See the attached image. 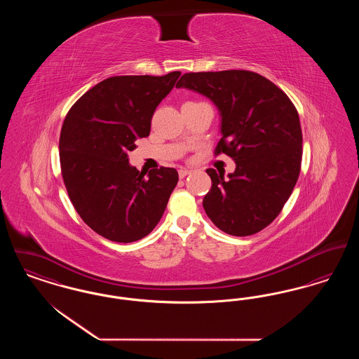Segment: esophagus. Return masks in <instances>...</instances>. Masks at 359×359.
I'll list each match as a JSON object with an SVG mask.
<instances>
[{"mask_svg": "<svg viewBox=\"0 0 359 359\" xmlns=\"http://www.w3.org/2000/svg\"><path fill=\"white\" fill-rule=\"evenodd\" d=\"M189 173H191V171L187 170V168H182V170H179V177H180V179H184Z\"/></svg>", "mask_w": 359, "mask_h": 359, "instance_id": "34e87169", "label": "esophagus"}]
</instances>
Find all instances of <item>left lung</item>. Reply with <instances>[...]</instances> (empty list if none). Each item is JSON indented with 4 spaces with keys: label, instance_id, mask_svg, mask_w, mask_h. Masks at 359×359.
<instances>
[{
    "label": "left lung",
    "instance_id": "8db88e82",
    "mask_svg": "<svg viewBox=\"0 0 359 359\" xmlns=\"http://www.w3.org/2000/svg\"><path fill=\"white\" fill-rule=\"evenodd\" d=\"M208 97L222 117L215 156L237 167L229 179L208 168L212 186L207 217L236 237L256 234L281 212L302 168L303 133L290 97L265 76L246 69L187 72L176 85Z\"/></svg>",
    "mask_w": 359,
    "mask_h": 359
}]
</instances>
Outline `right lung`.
I'll return each instance as SVG.
<instances>
[{
	"label": "right lung",
	"mask_w": 359,
	"mask_h": 359,
	"mask_svg": "<svg viewBox=\"0 0 359 359\" xmlns=\"http://www.w3.org/2000/svg\"><path fill=\"white\" fill-rule=\"evenodd\" d=\"M180 74L107 78L74 103L65 118L59 157L69 201L104 238L122 243L144 238L165 211L177 171L160 167L147 175L129 165L128 152L136 140L149 136L154 110Z\"/></svg>",
	"instance_id": "obj_1"
}]
</instances>
